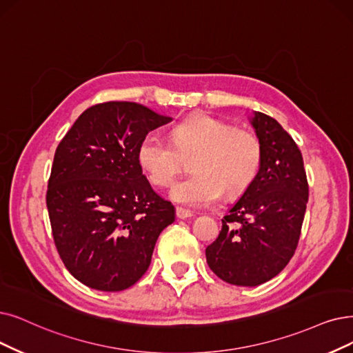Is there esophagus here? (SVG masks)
<instances>
[{
    "instance_id": "34e87169",
    "label": "esophagus",
    "mask_w": 353,
    "mask_h": 353,
    "mask_svg": "<svg viewBox=\"0 0 353 353\" xmlns=\"http://www.w3.org/2000/svg\"><path fill=\"white\" fill-rule=\"evenodd\" d=\"M176 217L178 219H181V220H187V219H190V217H192V213L190 210H185V208H182V207H176Z\"/></svg>"
}]
</instances>
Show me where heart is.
<instances>
[{
	"label": "heart",
	"instance_id": "1",
	"mask_svg": "<svg viewBox=\"0 0 353 353\" xmlns=\"http://www.w3.org/2000/svg\"><path fill=\"white\" fill-rule=\"evenodd\" d=\"M191 161L192 175L181 179L171 199L188 207L214 204L223 192L241 194L256 179L262 165L258 136L208 114L176 123L171 140L149 132L140 140L137 161L158 187H169Z\"/></svg>",
	"mask_w": 353,
	"mask_h": 353
}]
</instances>
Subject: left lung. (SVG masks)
<instances>
[{
	"label": "left lung",
	"instance_id": "1",
	"mask_svg": "<svg viewBox=\"0 0 353 353\" xmlns=\"http://www.w3.org/2000/svg\"><path fill=\"white\" fill-rule=\"evenodd\" d=\"M262 165L253 184L221 220L205 249L210 270L225 283L256 287L276 276L299 245L308 184L303 154L275 119L253 111Z\"/></svg>",
	"mask_w": 353,
	"mask_h": 353
}]
</instances>
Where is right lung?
<instances>
[{
  "label": "right lung",
  "mask_w": 353,
  "mask_h": 353,
  "mask_svg": "<svg viewBox=\"0 0 353 353\" xmlns=\"http://www.w3.org/2000/svg\"><path fill=\"white\" fill-rule=\"evenodd\" d=\"M172 119L129 101L85 110L54 152L46 204L56 249L79 283L123 291L143 276L174 205L137 161L140 140Z\"/></svg>",
  "instance_id": "add662e5"
}]
</instances>
